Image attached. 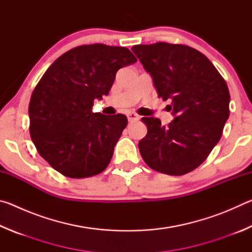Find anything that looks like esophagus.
Instances as JSON below:
<instances>
[{"label":"esophagus","instance_id":"obj_1","mask_svg":"<svg viewBox=\"0 0 252 252\" xmlns=\"http://www.w3.org/2000/svg\"><path fill=\"white\" fill-rule=\"evenodd\" d=\"M140 119V117L138 116V114L134 113V112H130L127 113V120H129L130 122H134V121H138Z\"/></svg>","mask_w":252,"mask_h":252}]
</instances>
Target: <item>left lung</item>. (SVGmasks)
I'll use <instances>...</instances> for the list:
<instances>
[{"mask_svg": "<svg viewBox=\"0 0 252 252\" xmlns=\"http://www.w3.org/2000/svg\"><path fill=\"white\" fill-rule=\"evenodd\" d=\"M152 76L158 95L174 119L162 126L158 118H142L148 133L139 142L151 169L182 176L198 168L222 135L229 118L227 83L206 55L182 44L159 42L131 49Z\"/></svg>", "mask_w": 252, "mask_h": 252, "instance_id": "1", "label": "left lung"}]
</instances>
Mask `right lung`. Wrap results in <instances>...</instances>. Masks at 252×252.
Wrapping results in <instances>:
<instances>
[{
	"label": "right lung",
	"mask_w": 252,
	"mask_h": 252,
	"mask_svg": "<svg viewBox=\"0 0 252 252\" xmlns=\"http://www.w3.org/2000/svg\"><path fill=\"white\" fill-rule=\"evenodd\" d=\"M135 61L126 48L90 44L67 51L46 70L30 100V134L54 170L81 179L108 167L127 119L92 112L93 101L108 95L118 70Z\"/></svg>",
	"instance_id": "right-lung-1"
}]
</instances>
